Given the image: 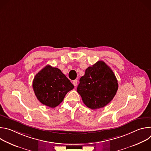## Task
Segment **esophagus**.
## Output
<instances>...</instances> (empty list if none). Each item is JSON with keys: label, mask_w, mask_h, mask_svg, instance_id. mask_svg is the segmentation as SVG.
Instances as JSON below:
<instances>
[{"label": "esophagus", "mask_w": 151, "mask_h": 151, "mask_svg": "<svg viewBox=\"0 0 151 151\" xmlns=\"http://www.w3.org/2000/svg\"><path fill=\"white\" fill-rule=\"evenodd\" d=\"M77 83H78V81L77 80H74L73 81V84L74 86H76L77 85Z\"/></svg>", "instance_id": "esophagus-1"}]
</instances>
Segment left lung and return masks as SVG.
<instances>
[{"label": "left lung", "instance_id": "obj_1", "mask_svg": "<svg viewBox=\"0 0 151 151\" xmlns=\"http://www.w3.org/2000/svg\"><path fill=\"white\" fill-rule=\"evenodd\" d=\"M79 82L77 91L83 103L91 109L101 108L110 103L118 88L114 73L103 61L86 69Z\"/></svg>", "mask_w": 151, "mask_h": 151}]
</instances>
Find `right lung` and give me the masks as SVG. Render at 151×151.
I'll list each match as a JSON object with an SVG mask.
<instances>
[{"label":"right lung","instance_id":"obj_1","mask_svg":"<svg viewBox=\"0 0 151 151\" xmlns=\"http://www.w3.org/2000/svg\"><path fill=\"white\" fill-rule=\"evenodd\" d=\"M33 88L41 103L54 108L63 101L74 86L59 69L47 65L35 75Z\"/></svg>","mask_w":151,"mask_h":151}]
</instances>
